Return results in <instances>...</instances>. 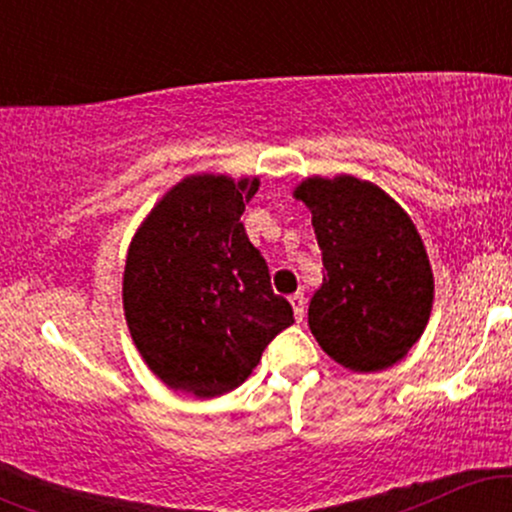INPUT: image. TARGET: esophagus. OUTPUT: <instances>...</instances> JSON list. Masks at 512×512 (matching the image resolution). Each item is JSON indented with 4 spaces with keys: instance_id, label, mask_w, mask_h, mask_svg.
Masks as SVG:
<instances>
[{
    "instance_id": "1",
    "label": "esophagus",
    "mask_w": 512,
    "mask_h": 512,
    "mask_svg": "<svg viewBox=\"0 0 512 512\" xmlns=\"http://www.w3.org/2000/svg\"><path fill=\"white\" fill-rule=\"evenodd\" d=\"M289 301L293 305V315H296V320H303V315H305V296H303V293L301 291L293 293Z\"/></svg>"
}]
</instances>
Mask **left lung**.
I'll return each mask as SVG.
<instances>
[{
    "mask_svg": "<svg viewBox=\"0 0 512 512\" xmlns=\"http://www.w3.org/2000/svg\"><path fill=\"white\" fill-rule=\"evenodd\" d=\"M296 199L313 214L325 264L310 332L346 368L392 366L431 315L433 274L416 226L380 187L351 175L305 180Z\"/></svg>",
    "mask_w": 512,
    "mask_h": 512,
    "instance_id": "1",
    "label": "left lung"
}]
</instances>
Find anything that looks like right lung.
Instances as JSON below:
<instances>
[{"label": "right lung", "instance_id": "obj_1", "mask_svg": "<svg viewBox=\"0 0 512 512\" xmlns=\"http://www.w3.org/2000/svg\"><path fill=\"white\" fill-rule=\"evenodd\" d=\"M260 180L192 175L175 185L129 245L125 317L139 354L173 390H236L262 351L293 325L262 252L245 233Z\"/></svg>", "mask_w": 512, "mask_h": 512}]
</instances>
